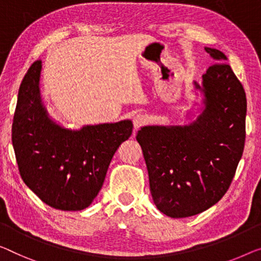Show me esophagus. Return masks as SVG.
I'll use <instances>...</instances> for the list:
<instances>
[{"instance_id":"obj_1","label":"esophagus","mask_w":261,"mask_h":261,"mask_svg":"<svg viewBox=\"0 0 261 261\" xmlns=\"http://www.w3.org/2000/svg\"><path fill=\"white\" fill-rule=\"evenodd\" d=\"M147 116L144 115V114H137L134 117V126L135 129H139V127H142L144 125H146L147 124Z\"/></svg>"}]
</instances>
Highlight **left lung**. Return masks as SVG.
Masks as SVG:
<instances>
[{
	"label": "left lung",
	"mask_w": 261,
	"mask_h": 261,
	"mask_svg": "<svg viewBox=\"0 0 261 261\" xmlns=\"http://www.w3.org/2000/svg\"><path fill=\"white\" fill-rule=\"evenodd\" d=\"M217 63L203 75L205 109L184 126H144L137 134L159 211L191 217L218 203L230 188L246 137V93L217 49L205 48Z\"/></svg>",
	"instance_id": "obj_1"
}]
</instances>
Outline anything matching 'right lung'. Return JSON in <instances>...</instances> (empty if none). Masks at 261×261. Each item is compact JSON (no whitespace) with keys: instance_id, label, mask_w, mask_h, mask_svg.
<instances>
[{"instance_id":"add662e5","label":"right lung","mask_w":261,"mask_h":261,"mask_svg":"<svg viewBox=\"0 0 261 261\" xmlns=\"http://www.w3.org/2000/svg\"><path fill=\"white\" fill-rule=\"evenodd\" d=\"M35 61L19 85L11 141L23 181L46 205L81 211L92 203L106 179L112 157L132 134L131 120L62 129L48 117Z\"/></svg>"}]
</instances>
